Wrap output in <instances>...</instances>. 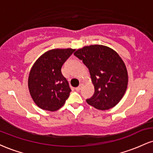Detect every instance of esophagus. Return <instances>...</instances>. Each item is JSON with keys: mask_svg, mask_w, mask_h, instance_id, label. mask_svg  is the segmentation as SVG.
Masks as SVG:
<instances>
[{"mask_svg": "<svg viewBox=\"0 0 153 153\" xmlns=\"http://www.w3.org/2000/svg\"><path fill=\"white\" fill-rule=\"evenodd\" d=\"M82 86H83V85H82V84H80V85H79L78 87L75 88V91H80V90H81V88H82Z\"/></svg>", "mask_w": 153, "mask_h": 153, "instance_id": "1", "label": "esophagus"}]
</instances>
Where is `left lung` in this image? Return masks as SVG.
Instances as JSON below:
<instances>
[{
    "label": "left lung",
    "mask_w": 153,
    "mask_h": 153,
    "mask_svg": "<svg viewBox=\"0 0 153 153\" xmlns=\"http://www.w3.org/2000/svg\"><path fill=\"white\" fill-rule=\"evenodd\" d=\"M74 54L88 68L94 86V94L87 103L99 110L115 106L128 85L127 68L118 53L108 47L94 45L78 49Z\"/></svg>",
    "instance_id": "obj_1"
}]
</instances>
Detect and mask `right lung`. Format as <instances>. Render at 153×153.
Wrapping results in <instances>:
<instances>
[{"label":"right lung","mask_w":153,"mask_h":153,"mask_svg":"<svg viewBox=\"0 0 153 153\" xmlns=\"http://www.w3.org/2000/svg\"><path fill=\"white\" fill-rule=\"evenodd\" d=\"M74 51L71 48L53 49L45 52L33 65L28 87L33 101L42 109L55 111L69 97L71 89L61 68Z\"/></svg>","instance_id":"1"}]
</instances>
